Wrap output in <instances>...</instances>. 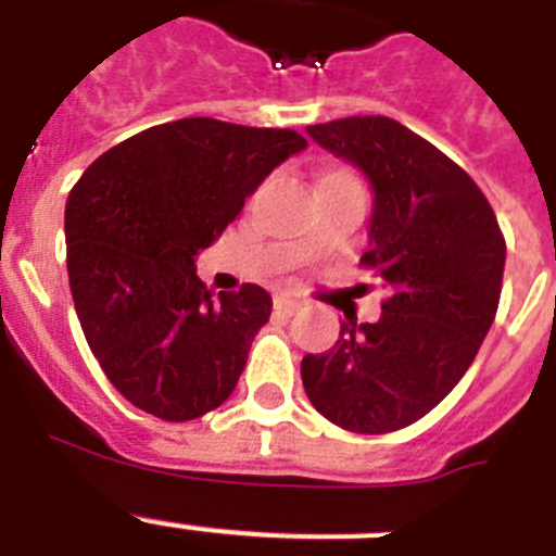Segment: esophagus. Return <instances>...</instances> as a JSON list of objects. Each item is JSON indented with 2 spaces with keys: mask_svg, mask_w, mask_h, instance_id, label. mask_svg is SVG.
<instances>
[{
  "mask_svg": "<svg viewBox=\"0 0 556 556\" xmlns=\"http://www.w3.org/2000/svg\"><path fill=\"white\" fill-rule=\"evenodd\" d=\"M274 307H277L279 313H285V316H293V313L302 307V302H299V299H291V296H277L274 299Z\"/></svg>",
  "mask_w": 556,
  "mask_h": 556,
  "instance_id": "obj_1",
  "label": "esophagus"
}]
</instances>
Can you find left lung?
I'll list each match as a JSON object with an SVG mask.
<instances>
[{
    "instance_id": "left-lung-1",
    "label": "left lung",
    "mask_w": 556,
    "mask_h": 556,
    "mask_svg": "<svg viewBox=\"0 0 556 556\" xmlns=\"http://www.w3.org/2000/svg\"><path fill=\"white\" fill-rule=\"evenodd\" d=\"M307 137L369 181L364 263L386 302L375 325L346 316L330 352L305 355L302 383L344 431H400L451 394L490 332L504 235L476 181L397 119H332Z\"/></svg>"
}]
</instances>
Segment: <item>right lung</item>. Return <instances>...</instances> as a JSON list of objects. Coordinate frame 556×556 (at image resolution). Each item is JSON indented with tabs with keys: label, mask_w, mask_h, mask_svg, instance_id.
Here are the masks:
<instances>
[{
	"label": "right lung",
	"mask_w": 556,
	"mask_h": 556,
	"mask_svg": "<svg viewBox=\"0 0 556 556\" xmlns=\"http://www.w3.org/2000/svg\"><path fill=\"white\" fill-rule=\"evenodd\" d=\"M307 139L187 117L91 162L64 215L72 299L98 364L128 403L167 422L218 408L271 316L260 285L212 299L195 260Z\"/></svg>",
	"instance_id": "add662e5"
}]
</instances>
